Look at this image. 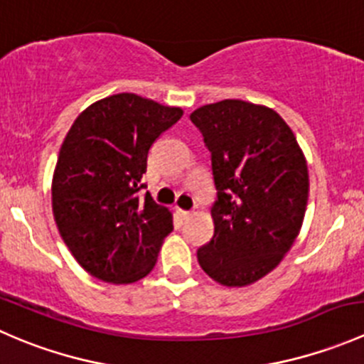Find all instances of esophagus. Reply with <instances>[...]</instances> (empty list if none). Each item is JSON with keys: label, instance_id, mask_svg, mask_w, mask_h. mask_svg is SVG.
Wrapping results in <instances>:
<instances>
[{"label": "esophagus", "instance_id": "34e87169", "mask_svg": "<svg viewBox=\"0 0 364 364\" xmlns=\"http://www.w3.org/2000/svg\"><path fill=\"white\" fill-rule=\"evenodd\" d=\"M176 215H178V218H179V220H183V222H185V220H188L190 216H192V213L186 211V209L176 208Z\"/></svg>", "mask_w": 364, "mask_h": 364}]
</instances>
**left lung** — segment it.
<instances>
[{
    "label": "left lung",
    "mask_w": 364,
    "mask_h": 364,
    "mask_svg": "<svg viewBox=\"0 0 364 364\" xmlns=\"http://www.w3.org/2000/svg\"><path fill=\"white\" fill-rule=\"evenodd\" d=\"M211 153L215 234L197 250L218 284L266 277L294 245L308 203V167L294 134L273 109L222 100L190 114Z\"/></svg>",
    "instance_id": "1"
}]
</instances>
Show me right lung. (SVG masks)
Instances as JSON below:
<instances>
[{"label":"right lung","mask_w":364,"mask_h":364,"mask_svg":"<svg viewBox=\"0 0 364 364\" xmlns=\"http://www.w3.org/2000/svg\"><path fill=\"white\" fill-rule=\"evenodd\" d=\"M183 111L119 93L79 114L53 176V213L77 262L95 278L132 284L155 267L172 215L141 181L148 153Z\"/></svg>","instance_id":"right-lung-1"}]
</instances>
